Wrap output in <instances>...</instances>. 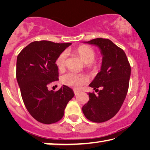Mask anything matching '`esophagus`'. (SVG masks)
<instances>
[{
	"mask_svg": "<svg viewBox=\"0 0 150 150\" xmlns=\"http://www.w3.org/2000/svg\"><path fill=\"white\" fill-rule=\"evenodd\" d=\"M73 92H74V94H75V95L76 96V95H79V91H76V90H74L73 91Z\"/></svg>",
	"mask_w": 150,
	"mask_h": 150,
	"instance_id": "esophagus-1",
	"label": "esophagus"
}]
</instances>
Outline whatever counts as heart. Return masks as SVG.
Here are the masks:
<instances>
[{"label": "heart", "mask_w": 150, "mask_h": 150, "mask_svg": "<svg viewBox=\"0 0 150 150\" xmlns=\"http://www.w3.org/2000/svg\"><path fill=\"white\" fill-rule=\"evenodd\" d=\"M77 52L83 62L85 63H87L88 67H95V63L93 62L95 59L96 53L93 48L87 45H81L78 47ZM67 57V51H64L61 53L57 57L55 60V65L58 69H63L64 68ZM62 81L63 84L65 85L78 89V88H80L83 84L87 83V79L83 75L77 74L74 72H68L62 76Z\"/></svg>", "instance_id": "heart-1"}]
</instances>
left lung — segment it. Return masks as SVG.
<instances>
[{
    "label": "left lung",
    "instance_id": "obj_1",
    "mask_svg": "<svg viewBox=\"0 0 150 150\" xmlns=\"http://www.w3.org/2000/svg\"><path fill=\"white\" fill-rule=\"evenodd\" d=\"M87 44L96 45L103 55L100 71L89 86L96 89L98 95L88 93L89 100L83 106L88 120L103 122L114 117L120 110L127 95L131 67L122 49L108 39H93Z\"/></svg>",
    "mask_w": 150,
    "mask_h": 150
}]
</instances>
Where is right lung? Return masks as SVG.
Here are the masks:
<instances>
[{
  "mask_svg": "<svg viewBox=\"0 0 150 150\" xmlns=\"http://www.w3.org/2000/svg\"><path fill=\"white\" fill-rule=\"evenodd\" d=\"M71 43L35 41L25 47L17 57L16 79L28 111L40 122L50 124L60 120L67 103L74 96L71 88L63 85L57 91L47 86L59 80L55 60Z\"/></svg>",
  "mask_w": 150,
  "mask_h": 150,
  "instance_id": "add662e5",
  "label": "right lung"
}]
</instances>
